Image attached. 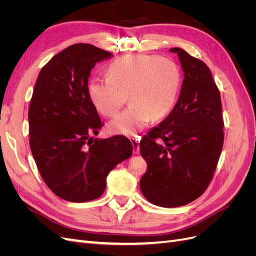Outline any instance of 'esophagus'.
Here are the masks:
<instances>
[{"label":"esophagus","mask_w":256,"mask_h":256,"mask_svg":"<svg viewBox=\"0 0 256 256\" xmlns=\"http://www.w3.org/2000/svg\"><path fill=\"white\" fill-rule=\"evenodd\" d=\"M131 143H132L134 146V154H138L140 152V140L138 138H131Z\"/></svg>","instance_id":"34e87169"}]
</instances>
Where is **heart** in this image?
I'll list each match as a JSON object with an SVG mask.
<instances>
[{"label":"heart","instance_id":"heart-1","mask_svg":"<svg viewBox=\"0 0 256 256\" xmlns=\"http://www.w3.org/2000/svg\"><path fill=\"white\" fill-rule=\"evenodd\" d=\"M108 78H92L88 96L95 109L113 118L127 102L126 110L109 124L112 134L134 136L154 120L164 118L176 102L182 84L175 62L156 54H127L106 68Z\"/></svg>","mask_w":256,"mask_h":256}]
</instances>
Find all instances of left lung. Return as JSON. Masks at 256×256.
<instances>
[{
    "instance_id": "left-lung-1",
    "label": "left lung",
    "mask_w": 256,
    "mask_h": 256,
    "mask_svg": "<svg viewBox=\"0 0 256 256\" xmlns=\"http://www.w3.org/2000/svg\"><path fill=\"white\" fill-rule=\"evenodd\" d=\"M184 72L173 110L140 142L147 164L142 194L160 207H180L200 196L214 176L223 146L220 92L210 69L182 48H172Z\"/></svg>"
}]
</instances>
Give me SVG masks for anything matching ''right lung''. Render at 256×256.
Masks as SVG:
<instances>
[{
  "label": "right lung",
  "mask_w": 256,
  "mask_h": 256,
  "mask_svg": "<svg viewBox=\"0 0 256 256\" xmlns=\"http://www.w3.org/2000/svg\"><path fill=\"white\" fill-rule=\"evenodd\" d=\"M111 56L92 44L69 46L42 67L30 99V147L38 171L54 194L69 202L102 196L108 174L132 154L126 136H92L104 124L88 96V76Z\"/></svg>",
  "instance_id": "obj_1"
}]
</instances>
